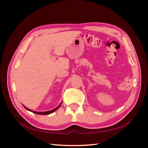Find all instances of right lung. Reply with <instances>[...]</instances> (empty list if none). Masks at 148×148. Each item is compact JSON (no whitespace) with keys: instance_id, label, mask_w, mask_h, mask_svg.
Returning <instances> with one entry per match:
<instances>
[{"instance_id":"1","label":"right lung","mask_w":148,"mask_h":148,"mask_svg":"<svg viewBox=\"0 0 148 148\" xmlns=\"http://www.w3.org/2000/svg\"><path fill=\"white\" fill-rule=\"evenodd\" d=\"M61 104H62V102H61V104H60L58 106H57V108H54L53 110H49V111H47V112H36V111H33V110H30V109H29V108H27V107H25V106H23V107L25 108L26 110H29V111H30V112H32V113H34V114H39V115H48V114H51V113H53V112H54L55 111H56V110L59 108L61 106Z\"/></svg>"}]
</instances>
